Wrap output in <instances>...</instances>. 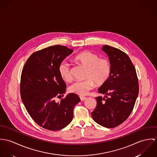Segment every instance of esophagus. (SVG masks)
<instances>
[{
	"instance_id": "1",
	"label": "esophagus",
	"mask_w": 157,
	"mask_h": 157,
	"mask_svg": "<svg viewBox=\"0 0 157 157\" xmlns=\"http://www.w3.org/2000/svg\"><path fill=\"white\" fill-rule=\"evenodd\" d=\"M79 98H80V99H81V101H84L85 99H87V98L86 97H85V96H79Z\"/></svg>"
}]
</instances>
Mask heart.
<instances>
[{
    "instance_id": "1",
    "label": "heart",
    "mask_w": 157,
    "mask_h": 157,
    "mask_svg": "<svg viewBox=\"0 0 157 157\" xmlns=\"http://www.w3.org/2000/svg\"><path fill=\"white\" fill-rule=\"evenodd\" d=\"M75 59L79 64L87 68L85 75L87 79L76 81L70 85L69 87L70 93L81 96L86 95L94 88L95 83L102 86L109 78L112 66L109 59L100 58L98 54L90 51L80 53ZM58 71L64 81L70 82L72 80L71 66L68 63L61 62L58 67Z\"/></svg>"
}]
</instances>
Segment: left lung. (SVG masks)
Listing matches in <instances>:
<instances>
[{
    "label": "left lung",
    "mask_w": 157,
    "mask_h": 157,
    "mask_svg": "<svg viewBox=\"0 0 157 157\" xmlns=\"http://www.w3.org/2000/svg\"><path fill=\"white\" fill-rule=\"evenodd\" d=\"M102 50L109 56L112 70L108 80L98 89L105 94L96 97L97 105L91 113L93 120L106 128H114L131 114L139 92L135 67L126 53L104 45Z\"/></svg>",
    "instance_id": "8db88e82"
}]
</instances>
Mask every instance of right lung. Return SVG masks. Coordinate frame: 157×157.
Returning <instances> with one entry per match:
<instances>
[{
	"label": "right lung",
	"mask_w": 157,
	"mask_h": 157,
	"mask_svg": "<svg viewBox=\"0 0 157 157\" xmlns=\"http://www.w3.org/2000/svg\"><path fill=\"white\" fill-rule=\"evenodd\" d=\"M73 52L66 46L55 45L33 53L21 71L20 91L28 113L40 126L51 131L60 130L73 119L79 96L70 93L59 102L55 99L64 96L66 84L59 74L58 67Z\"/></svg>",
	"instance_id": "right-lung-1"
}]
</instances>
